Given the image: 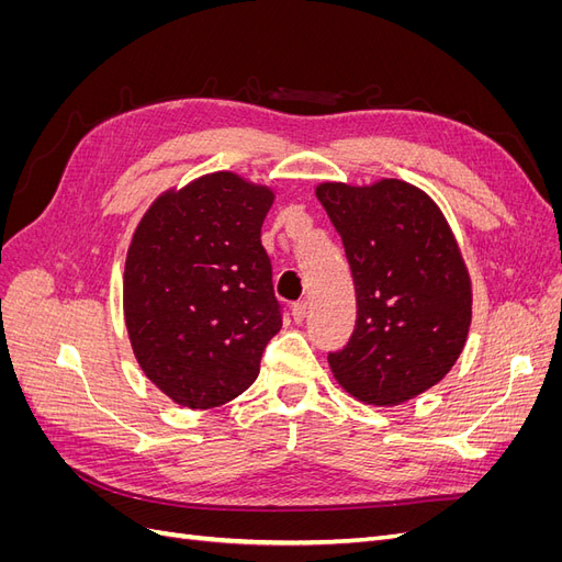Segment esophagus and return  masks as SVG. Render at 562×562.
Listing matches in <instances>:
<instances>
[{
    "mask_svg": "<svg viewBox=\"0 0 562 562\" xmlns=\"http://www.w3.org/2000/svg\"><path fill=\"white\" fill-rule=\"evenodd\" d=\"M307 310L310 307H307V302H304V300L293 304V318H295V323H302L304 318H307Z\"/></svg>",
    "mask_w": 562,
    "mask_h": 562,
    "instance_id": "esophagus-1",
    "label": "esophagus"
}]
</instances>
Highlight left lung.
Segmentation results:
<instances>
[{"label":"left lung","instance_id":"obj_1","mask_svg":"<svg viewBox=\"0 0 562 562\" xmlns=\"http://www.w3.org/2000/svg\"><path fill=\"white\" fill-rule=\"evenodd\" d=\"M316 196L342 236L356 326L330 351L335 380L368 405H401L443 380L471 326V279L454 234L415 184L323 182Z\"/></svg>","mask_w":562,"mask_h":562}]
</instances>
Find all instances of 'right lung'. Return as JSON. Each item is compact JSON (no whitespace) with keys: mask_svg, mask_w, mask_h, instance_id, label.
Here are the masks:
<instances>
[{"mask_svg":"<svg viewBox=\"0 0 562 562\" xmlns=\"http://www.w3.org/2000/svg\"><path fill=\"white\" fill-rule=\"evenodd\" d=\"M274 192L217 171L168 190L126 255L124 316L145 375L192 411L255 382L281 304L260 229Z\"/></svg>","mask_w":562,"mask_h":562,"instance_id":"add662e5","label":"right lung"}]
</instances>
